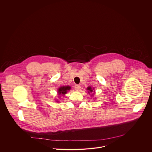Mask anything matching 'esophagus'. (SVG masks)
<instances>
[{
	"instance_id": "esophagus-1",
	"label": "esophagus",
	"mask_w": 152,
	"mask_h": 152,
	"mask_svg": "<svg viewBox=\"0 0 152 152\" xmlns=\"http://www.w3.org/2000/svg\"><path fill=\"white\" fill-rule=\"evenodd\" d=\"M80 88H81V87H80V85H75V88L76 91H79Z\"/></svg>"
}]
</instances>
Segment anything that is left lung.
Instances as JSON below:
<instances>
[{"instance_id": "obj_1", "label": "left lung", "mask_w": 152, "mask_h": 152, "mask_svg": "<svg viewBox=\"0 0 152 152\" xmlns=\"http://www.w3.org/2000/svg\"><path fill=\"white\" fill-rule=\"evenodd\" d=\"M87 90H88V91H88V93H89V94H90V92H93V89H92V88H91V87H88Z\"/></svg>"}]
</instances>
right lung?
Listing matches in <instances>:
<instances>
[{
    "mask_svg": "<svg viewBox=\"0 0 152 152\" xmlns=\"http://www.w3.org/2000/svg\"><path fill=\"white\" fill-rule=\"evenodd\" d=\"M71 89V87L69 86H66V87H61L58 88V94L60 95V94H66L67 91L70 90Z\"/></svg>",
    "mask_w": 152,
    "mask_h": 152,
    "instance_id": "obj_1",
    "label": "right lung"
}]
</instances>
